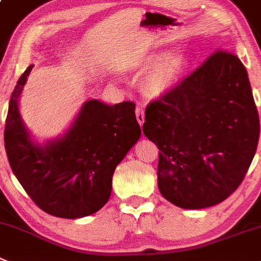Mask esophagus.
<instances>
[{
	"label": "esophagus",
	"instance_id": "1",
	"mask_svg": "<svg viewBox=\"0 0 261 261\" xmlns=\"http://www.w3.org/2000/svg\"><path fill=\"white\" fill-rule=\"evenodd\" d=\"M136 118H137L140 125H142L143 121H145V111H143V109L140 108V106L136 109Z\"/></svg>",
	"mask_w": 261,
	"mask_h": 261
}]
</instances>
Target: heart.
Returning <instances> with one entry per match:
<instances>
[{"label":"heart","mask_w":261,"mask_h":261,"mask_svg":"<svg viewBox=\"0 0 261 261\" xmlns=\"http://www.w3.org/2000/svg\"><path fill=\"white\" fill-rule=\"evenodd\" d=\"M186 59L183 56H165L153 61L152 69L146 79V87L153 95H160L170 88L177 82L186 68Z\"/></svg>","instance_id":"1"}]
</instances>
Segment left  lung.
Segmentation results:
<instances>
[{
    "label": "left lung",
    "mask_w": 261,
    "mask_h": 261,
    "mask_svg": "<svg viewBox=\"0 0 261 261\" xmlns=\"http://www.w3.org/2000/svg\"><path fill=\"white\" fill-rule=\"evenodd\" d=\"M143 133L160 150L158 185L166 200L183 209L224 201L244 180L260 136L244 64L217 49L148 103Z\"/></svg>",
    "instance_id": "obj_1"
}]
</instances>
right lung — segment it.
Masks as SVG:
<instances>
[{
  "label": "right lung",
  "mask_w": 261,
  "mask_h": 261,
  "mask_svg": "<svg viewBox=\"0 0 261 261\" xmlns=\"http://www.w3.org/2000/svg\"><path fill=\"white\" fill-rule=\"evenodd\" d=\"M32 68L19 78L10 98L5 124L10 166L47 214L66 219L93 214L109 201L115 168L141 136L136 103L87 101L66 135L41 147L31 141L17 109Z\"/></svg>",
  "instance_id": "obj_1"
}]
</instances>
